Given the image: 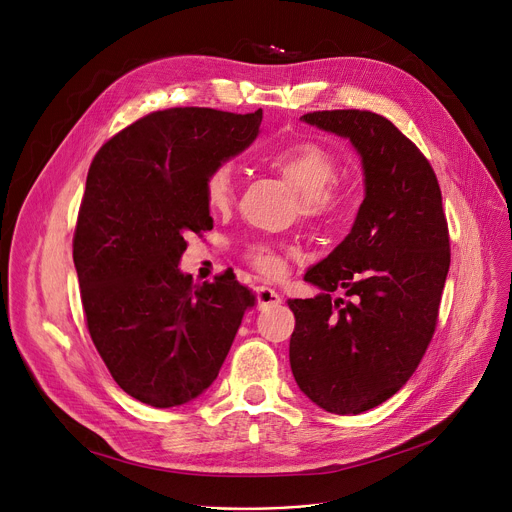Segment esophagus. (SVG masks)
I'll return each instance as SVG.
<instances>
[{"mask_svg": "<svg viewBox=\"0 0 512 512\" xmlns=\"http://www.w3.org/2000/svg\"><path fill=\"white\" fill-rule=\"evenodd\" d=\"M255 298H257L259 308H269V306L282 304V296L277 294L275 290L267 288V286H259V288H255Z\"/></svg>", "mask_w": 512, "mask_h": 512, "instance_id": "34e87169", "label": "esophagus"}]
</instances>
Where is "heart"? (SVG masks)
Wrapping results in <instances>:
<instances>
[{
    "label": "heart",
    "mask_w": 512,
    "mask_h": 512,
    "mask_svg": "<svg viewBox=\"0 0 512 512\" xmlns=\"http://www.w3.org/2000/svg\"><path fill=\"white\" fill-rule=\"evenodd\" d=\"M265 163L300 194L304 216L327 218L339 208L341 196L333 185V179L337 177V161L318 143L300 141L275 149L265 155ZM204 198L214 212H222L235 202L237 179L228 165H218L206 175ZM247 259L267 277L282 275L286 269L284 255L269 245L249 247Z\"/></svg>",
    "instance_id": "obj_1"
}]
</instances>
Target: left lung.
<instances>
[{
  "mask_svg": "<svg viewBox=\"0 0 512 512\" xmlns=\"http://www.w3.org/2000/svg\"><path fill=\"white\" fill-rule=\"evenodd\" d=\"M300 120L349 138L365 198L349 235L304 275L320 294L288 300L290 365L316 406L359 414L408 382L433 339L451 261L441 190L425 155L380 114L324 110ZM335 289L350 300L333 301Z\"/></svg>",
  "mask_w": 512,
  "mask_h": 512,
  "instance_id": "8db88e82",
  "label": "left lung"
}]
</instances>
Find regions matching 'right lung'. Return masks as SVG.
<instances>
[{"label":"right lung","mask_w":512,"mask_h":512,"mask_svg":"<svg viewBox=\"0 0 512 512\" xmlns=\"http://www.w3.org/2000/svg\"><path fill=\"white\" fill-rule=\"evenodd\" d=\"M261 118L153 112L91 161L73 239L87 329L116 384L149 406L204 394L255 304L235 275L194 284L177 263L183 237L212 228L206 175L255 141Z\"/></svg>","instance_id":"obj_1"}]
</instances>
